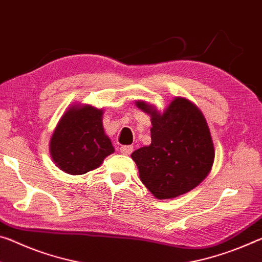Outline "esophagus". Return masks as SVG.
Instances as JSON below:
<instances>
[{
  "mask_svg": "<svg viewBox=\"0 0 262 262\" xmlns=\"http://www.w3.org/2000/svg\"><path fill=\"white\" fill-rule=\"evenodd\" d=\"M133 151V147L132 146H121L120 147V152L123 154V155H129Z\"/></svg>",
  "mask_w": 262,
  "mask_h": 262,
  "instance_id": "34e87169",
  "label": "esophagus"
}]
</instances>
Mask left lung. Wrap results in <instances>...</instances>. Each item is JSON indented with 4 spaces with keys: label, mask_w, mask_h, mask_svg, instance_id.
I'll return each mask as SVG.
<instances>
[{
    "label": "left lung",
    "mask_w": 262,
    "mask_h": 262,
    "mask_svg": "<svg viewBox=\"0 0 262 262\" xmlns=\"http://www.w3.org/2000/svg\"><path fill=\"white\" fill-rule=\"evenodd\" d=\"M136 106L151 118V143L132 154L140 180L159 199L189 192L205 180L214 161L206 120L196 105L175 98L163 113L144 101Z\"/></svg>",
    "instance_id": "1"
}]
</instances>
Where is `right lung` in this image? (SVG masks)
<instances>
[{
    "mask_svg": "<svg viewBox=\"0 0 262 262\" xmlns=\"http://www.w3.org/2000/svg\"><path fill=\"white\" fill-rule=\"evenodd\" d=\"M102 113L90 105H74L60 118L50 140V154L64 172L82 175L114 152L103 130Z\"/></svg>",
    "mask_w": 262,
    "mask_h": 262,
    "instance_id": "add662e5",
    "label": "right lung"
}]
</instances>
